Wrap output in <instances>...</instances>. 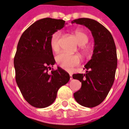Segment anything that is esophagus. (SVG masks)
<instances>
[{
	"label": "esophagus",
	"mask_w": 129,
	"mask_h": 129,
	"mask_svg": "<svg viewBox=\"0 0 129 129\" xmlns=\"http://www.w3.org/2000/svg\"><path fill=\"white\" fill-rule=\"evenodd\" d=\"M70 80H72L73 78H72V74H70Z\"/></svg>",
	"instance_id": "esophagus-1"
}]
</instances>
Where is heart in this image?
<instances>
[{
	"label": "heart",
	"instance_id": "b5f03b06",
	"mask_svg": "<svg viewBox=\"0 0 129 129\" xmlns=\"http://www.w3.org/2000/svg\"><path fill=\"white\" fill-rule=\"evenodd\" d=\"M74 35L76 41L80 45L84 46L87 44L89 40L88 35L84 31L80 29L75 30ZM59 39H60V33L56 31L51 36L50 38V47L54 52H57L59 50ZM86 53V51H84ZM56 61L57 64L64 69L66 70L70 71L74 66L79 64L80 61V58L78 55H70L66 53H60L56 56Z\"/></svg>",
	"mask_w": 129,
	"mask_h": 129
}]
</instances>
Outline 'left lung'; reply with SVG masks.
Listing matches in <instances>:
<instances>
[{
    "mask_svg": "<svg viewBox=\"0 0 129 129\" xmlns=\"http://www.w3.org/2000/svg\"><path fill=\"white\" fill-rule=\"evenodd\" d=\"M75 23L90 29L94 47L92 58L84 66L86 74L72 76L82 82V87L74 96L80 105L92 108L104 101L114 83L117 68L116 45L111 33L98 21L80 18L72 21Z\"/></svg>",
    "mask_w": 129,
    "mask_h": 129,
    "instance_id": "1",
    "label": "left lung"
}]
</instances>
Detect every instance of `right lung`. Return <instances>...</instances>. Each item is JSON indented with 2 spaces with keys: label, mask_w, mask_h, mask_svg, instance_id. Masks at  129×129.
Here are the masks:
<instances>
[{
  "label": "right lung",
  "mask_w": 129,
  "mask_h": 129,
  "mask_svg": "<svg viewBox=\"0 0 129 129\" xmlns=\"http://www.w3.org/2000/svg\"><path fill=\"white\" fill-rule=\"evenodd\" d=\"M65 26L61 19L45 18L35 21L22 34L14 58L15 79L26 101L36 108H45L54 102L61 86L70 75L59 67L49 74L55 64L50 38Z\"/></svg>",
  "instance_id": "1"
}]
</instances>
